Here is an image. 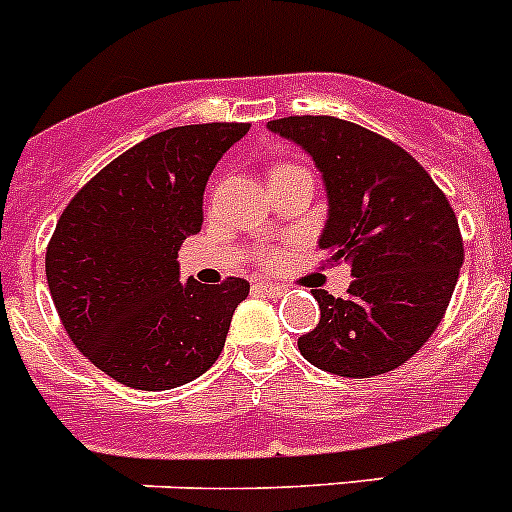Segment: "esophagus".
I'll use <instances>...</instances> for the list:
<instances>
[{"label": "esophagus", "instance_id": "obj_1", "mask_svg": "<svg viewBox=\"0 0 512 512\" xmlns=\"http://www.w3.org/2000/svg\"><path fill=\"white\" fill-rule=\"evenodd\" d=\"M253 289H256L259 295H266V297L282 295V287H277V284H269V282H256V284H253Z\"/></svg>", "mask_w": 512, "mask_h": 512}]
</instances>
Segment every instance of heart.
<instances>
[{
	"label": "heart",
	"mask_w": 512,
	"mask_h": 512,
	"mask_svg": "<svg viewBox=\"0 0 512 512\" xmlns=\"http://www.w3.org/2000/svg\"><path fill=\"white\" fill-rule=\"evenodd\" d=\"M289 169H300L297 164H287V161H282V164H277L274 169H271V176L274 174H282V171H289ZM261 261H264L266 266H274L279 261V253L274 251V248H266L264 253H261Z\"/></svg>",
	"instance_id": "1"
}]
</instances>
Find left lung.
Segmentation results:
<instances>
[{"label": "left lung", "mask_w": 512, "mask_h": 512, "mask_svg": "<svg viewBox=\"0 0 512 512\" xmlns=\"http://www.w3.org/2000/svg\"><path fill=\"white\" fill-rule=\"evenodd\" d=\"M323 171L328 264H351L348 297L315 289L320 320L300 354L338 377L392 372L433 336L446 315L461 261L459 220L431 174L405 148L328 115L271 120Z\"/></svg>", "instance_id": "left-lung-1"}]
</instances>
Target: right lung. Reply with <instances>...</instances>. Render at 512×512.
Masks as SVG:
<instances>
[{
    "label": "right lung",
    "instance_id": "1",
    "mask_svg": "<svg viewBox=\"0 0 512 512\" xmlns=\"http://www.w3.org/2000/svg\"><path fill=\"white\" fill-rule=\"evenodd\" d=\"M248 122L182 125L117 156L58 217L45 277L63 328L97 369L133 390L205 374L248 297L246 279L179 282L176 253L202 228V194Z\"/></svg>",
    "mask_w": 512,
    "mask_h": 512
}]
</instances>
